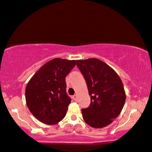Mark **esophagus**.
I'll return each mask as SVG.
<instances>
[{
  "label": "esophagus",
  "mask_w": 152,
  "mask_h": 152,
  "mask_svg": "<svg viewBox=\"0 0 152 152\" xmlns=\"http://www.w3.org/2000/svg\"><path fill=\"white\" fill-rule=\"evenodd\" d=\"M73 99H74V101H76H76H77V95L74 94V96H73Z\"/></svg>",
  "instance_id": "1"
}]
</instances>
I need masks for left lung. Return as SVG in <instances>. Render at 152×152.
Returning a JSON list of instances; mask_svg holds the SVG:
<instances>
[{
  "mask_svg": "<svg viewBox=\"0 0 152 152\" xmlns=\"http://www.w3.org/2000/svg\"><path fill=\"white\" fill-rule=\"evenodd\" d=\"M87 83L91 97L90 106L82 109L83 118L89 126L104 128L120 114L126 93L122 80L110 66L97 58L76 60Z\"/></svg>",
  "mask_w": 152,
  "mask_h": 152,
  "instance_id": "left-lung-1",
  "label": "left lung"
}]
</instances>
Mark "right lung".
Wrapping results in <instances>:
<instances>
[{
  "label": "right lung",
  "mask_w": 152,
  "mask_h": 152,
  "mask_svg": "<svg viewBox=\"0 0 152 152\" xmlns=\"http://www.w3.org/2000/svg\"><path fill=\"white\" fill-rule=\"evenodd\" d=\"M76 60L55 58L44 64L30 78L26 88V102L35 118L53 125L66 115L71 99L66 94L65 78Z\"/></svg>",
  "instance_id": "add662e5"
}]
</instances>
